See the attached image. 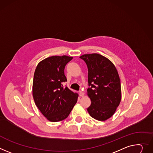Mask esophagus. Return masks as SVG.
<instances>
[{
	"label": "esophagus",
	"mask_w": 153,
	"mask_h": 153,
	"mask_svg": "<svg viewBox=\"0 0 153 153\" xmlns=\"http://www.w3.org/2000/svg\"><path fill=\"white\" fill-rule=\"evenodd\" d=\"M79 94H80V96L81 97H83V96H84L85 93H84V91H79Z\"/></svg>",
	"instance_id": "34e87169"
}]
</instances>
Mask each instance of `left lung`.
I'll return each instance as SVG.
<instances>
[{"instance_id":"left-lung-1","label":"left lung","mask_w":153,"mask_h":153,"mask_svg":"<svg viewBox=\"0 0 153 153\" xmlns=\"http://www.w3.org/2000/svg\"><path fill=\"white\" fill-rule=\"evenodd\" d=\"M86 63L88 82L87 95L91 105L87 108L95 120L105 121L115 112L121 99L120 77L114 63L98 53L84 54L80 57Z\"/></svg>"}]
</instances>
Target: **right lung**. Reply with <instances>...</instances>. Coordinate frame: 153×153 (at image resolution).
<instances>
[{
    "instance_id": "add662e5",
    "label": "right lung",
    "mask_w": 153,
    "mask_h": 153,
    "mask_svg": "<svg viewBox=\"0 0 153 153\" xmlns=\"http://www.w3.org/2000/svg\"><path fill=\"white\" fill-rule=\"evenodd\" d=\"M72 59L66 55L52 56L41 61L35 69L33 100L41 114L50 121L66 119L77 101L78 94L62 84L67 81L65 66Z\"/></svg>"
}]
</instances>
